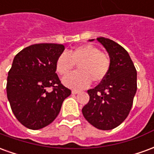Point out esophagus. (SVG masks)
Segmentation results:
<instances>
[{
	"mask_svg": "<svg viewBox=\"0 0 154 154\" xmlns=\"http://www.w3.org/2000/svg\"><path fill=\"white\" fill-rule=\"evenodd\" d=\"M79 92H80V91H77V90H72V93L74 94V95H76V94H78Z\"/></svg>",
	"mask_w": 154,
	"mask_h": 154,
	"instance_id": "34e87169",
	"label": "esophagus"
}]
</instances>
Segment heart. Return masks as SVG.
I'll use <instances>...</instances> for the list:
<instances>
[{"label":"heart","instance_id":"b5f03b06","mask_svg":"<svg viewBox=\"0 0 154 154\" xmlns=\"http://www.w3.org/2000/svg\"><path fill=\"white\" fill-rule=\"evenodd\" d=\"M77 65V72L63 79V83L72 89H82L90 84L103 81L110 68V59L107 54L91 44L81 45L63 53L56 60V70L61 76H66Z\"/></svg>","mask_w":154,"mask_h":154}]
</instances>
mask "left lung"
<instances>
[{"mask_svg":"<svg viewBox=\"0 0 154 154\" xmlns=\"http://www.w3.org/2000/svg\"><path fill=\"white\" fill-rule=\"evenodd\" d=\"M97 39L109 54L110 68L99 85L87 91L90 100L82 108V114L91 125L109 130L119 126L132 108L137 91V72L122 46L110 38Z\"/></svg>","mask_w":154,"mask_h":154,"instance_id":"1","label":"left lung"}]
</instances>
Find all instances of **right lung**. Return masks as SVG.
<instances>
[{"label": "right lung", "mask_w": 154, "mask_h": 154, "mask_svg": "<svg viewBox=\"0 0 154 154\" xmlns=\"http://www.w3.org/2000/svg\"><path fill=\"white\" fill-rule=\"evenodd\" d=\"M64 48L63 44H33L14 57L7 77V98L16 119L28 129L51 124L71 95L56 73V60ZM49 87L53 91H47Z\"/></svg>", "instance_id": "right-lung-1"}]
</instances>
